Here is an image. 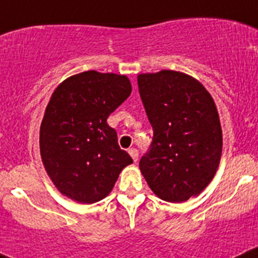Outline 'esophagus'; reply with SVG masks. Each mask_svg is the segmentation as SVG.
Returning <instances> with one entry per match:
<instances>
[{"mask_svg": "<svg viewBox=\"0 0 258 258\" xmlns=\"http://www.w3.org/2000/svg\"><path fill=\"white\" fill-rule=\"evenodd\" d=\"M130 155L132 157V159H134V162H138L139 159V150L138 149H135V148H131V149L128 150Z\"/></svg>", "mask_w": 258, "mask_h": 258, "instance_id": "1", "label": "esophagus"}]
</instances>
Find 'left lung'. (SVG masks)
<instances>
[{
	"mask_svg": "<svg viewBox=\"0 0 258 258\" xmlns=\"http://www.w3.org/2000/svg\"><path fill=\"white\" fill-rule=\"evenodd\" d=\"M138 85L153 127L141 173L163 201H187L210 184L220 164L222 132L213 99L180 72L140 74Z\"/></svg>",
	"mask_w": 258,
	"mask_h": 258,
	"instance_id": "obj_1",
	"label": "left lung"
}]
</instances>
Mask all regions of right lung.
Segmentation results:
<instances>
[{
	"instance_id": "obj_1",
	"label": "right lung",
	"mask_w": 258,
	"mask_h": 258,
	"mask_svg": "<svg viewBox=\"0 0 258 258\" xmlns=\"http://www.w3.org/2000/svg\"><path fill=\"white\" fill-rule=\"evenodd\" d=\"M126 76L83 72L55 90L39 131L41 157L57 190L95 203L114 186L132 158L106 119L131 94Z\"/></svg>"
}]
</instances>
